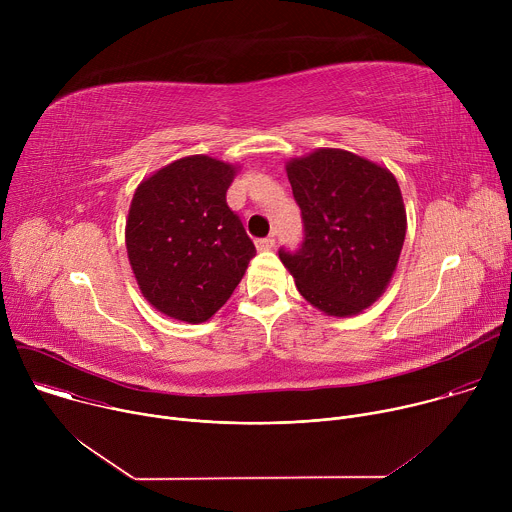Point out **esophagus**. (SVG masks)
I'll return each instance as SVG.
<instances>
[{
  "instance_id": "obj_1",
  "label": "esophagus",
  "mask_w": 512,
  "mask_h": 512,
  "mask_svg": "<svg viewBox=\"0 0 512 512\" xmlns=\"http://www.w3.org/2000/svg\"><path fill=\"white\" fill-rule=\"evenodd\" d=\"M255 245H257L259 251H269L275 245V239L273 237H263V239H257Z\"/></svg>"
}]
</instances>
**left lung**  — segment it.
Listing matches in <instances>:
<instances>
[{"label":"left lung","mask_w":512,"mask_h":512,"mask_svg":"<svg viewBox=\"0 0 512 512\" xmlns=\"http://www.w3.org/2000/svg\"><path fill=\"white\" fill-rule=\"evenodd\" d=\"M304 239L279 249L300 294L330 316L369 308L397 267L407 218L395 176L344 150H318L287 164Z\"/></svg>","instance_id":"left-lung-1"}]
</instances>
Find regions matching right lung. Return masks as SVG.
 <instances>
[{
	"mask_svg": "<svg viewBox=\"0 0 512 512\" xmlns=\"http://www.w3.org/2000/svg\"><path fill=\"white\" fill-rule=\"evenodd\" d=\"M235 168L208 156L176 160L133 194L125 243L141 294L162 314L204 322L233 296L255 257L227 204Z\"/></svg>",
	"mask_w": 512,
	"mask_h": 512,
	"instance_id": "obj_1",
	"label": "right lung"
}]
</instances>
